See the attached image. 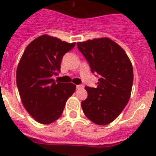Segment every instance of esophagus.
<instances>
[{
  "label": "esophagus",
  "mask_w": 156,
  "mask_h": 156,
  "mask_svg": "<svg viewBox=\"0 0 156 156\" xmlns=\"http://www.w3.org/2000/svg\"><path fill=\"white\" fill-rule=\"evenodd\" d=\"M84 87L83 84H80V85H76V88L77 89H83Z\"/></svg>",
  "instance_id": "34e87169"
}]
</instances>
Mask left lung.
<instances>
[{
    "mask_svg": "<svg viewBox=\"0 0 156 156\" xmlns=\"http://www.w3.org/2000/svg\"><path fill=\"white\" fill-rule=\"evenodd\" d=\"M91 72L99 76L97 87H85L87 98L81 102L89 120L98 126L114 122L127 105L133 83V69L121 46L108 38L77 42Z\"/></svg>",
    "mask_w": 156,
    "mask_h": 156,
    "instance_id": "left-lung-1",
    "label": "left lung"
}]
</instances>
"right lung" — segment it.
I'll return each mask as SVG.
<instances>
[{"label": "right lung", "instance_id": "right-lung-1", "mask_svg": "<svg viewBox=\"0 0 156 156\" xmlns=\"http://www.w3.org/2000/svg\"><path fill=\"white\" fill-rule=\"evenodd\" d=\"M76 42L69 43L43 34L25 49L16 69V84L24 108L38 123L48 125L62 116L76 85L52 77L61 71L63 56Z\"/></svg>", "mask_w": 156, "mask_h": 156}]
</instances>
